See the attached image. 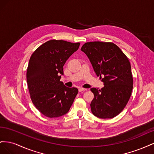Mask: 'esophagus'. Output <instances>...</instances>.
<instances>
[{"instance_id": "34e87169", "label": "esophagus", "mask_w": 154, "mask_h": 154, "mask_svg": "<svg viewBox=\"0 0 154 154\" xmlns=\"http://www.w3.org/2000/svg\"><path fill=\"white\" fill-rule=\"evenodd\" d=\"M79 90V92H82V91H87V88H82V87H80L78 88Z\"/></svg>"}]
</instances>
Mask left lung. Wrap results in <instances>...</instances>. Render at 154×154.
I'll use <instances>...</instances> for the list:
<instances>
[{"label":"left lung","instance_id":"left-lung-1","mask_svg":"<svg viewBox=\"0 0 154 154\" xmlns=\"http://www.w3.org/2000/svg\"><path fill=\"white\" fill-rule=\"evenodd\" d=\"M81 50L104 83L101 89L91 88L94 95L91 103L92 113L102 119L116 117L127 105L133 88L128 58L112 42H90L83 44Z\"/></svg>","mask_w":154,"mask_h":154}]
</instances>
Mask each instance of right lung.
<instances>
[{
    "label": "right lung",
    "mask_w": 154,
    "mask_h": 154,
    "mask_svg": "<svg viewBox=\"0 0 154 154\" xmlns=\"http://www.w3.org/2000/svg\"><path fill=\"white\" fill-rule=\"evenodd\" d=\"M80 43L51 40L32 54L27 69V86L32 103L48 118H58L68 112L78 90L60 81L63 66Z\"/></svg>",
    "instance_id": "obj_1"
}]
</instances>
